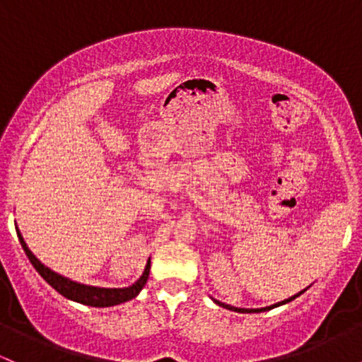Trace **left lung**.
Wrapping results in <instances>:
<instances>
[{"instance_id": "1", "label": "left lung", "mask_w": 362, "mask_h": 362, "mask_svg": "<svg viewBox=\"0 0 362 362\" xmlns=\"http://www.w3.org/2000/svg\"><path fill=\"white\" fill-rule=\"evenodd\" d=\"M308 288H310V286H308ZM308 288H306V289H308ZM306 289L300 291V293H298V294H294V296L288 298V300H284V301H279V303H276V305H271V306H265V308H236V306L226 305V303H221V301L214 300V298H213V301H214L216 305H218V306H223V308H226V310L236 311V313H262V311H269V310H272V308H277V306H281V305H286V303H289V301L296 300V298H298V296H301V294L305 293Z\"/></svg>"}]
</instances>
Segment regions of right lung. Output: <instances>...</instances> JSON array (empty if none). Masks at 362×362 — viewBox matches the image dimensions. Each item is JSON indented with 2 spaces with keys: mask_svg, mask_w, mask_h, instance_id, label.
<instances>
[{
  "mask_svg": "<svg viewBox=\"0 0 362 362\" xmlns=\"http://www.w3.org/2000/svg\"><path fill=\"white\" fill-rule=\"evenodd\" d=\"M16 228V235H18L20 243H22L23 252L27 253L28 260L34 265L35 271L42 276V279L47 282L49 286H52L57 293L62 294L68 300L81 303V305L86 306H95V308H105V306H115L120 305V303H126L132 298H136L141 293V289L146 284L149 277V267H151V259H148L146 267H144L143 274L134 284L127 286V288H98V286H90V284H81V282H76L69 277L61 276L56 271H52L51 267L44 265L34 253L30 252V248L25 243L22 233H20L18 226Z\"/></svg>",
  "mask_w": 362,
  "mask_h": 362,
  "instance_id": "obj_1",
  "label": "right lung"
}]
</instances>
